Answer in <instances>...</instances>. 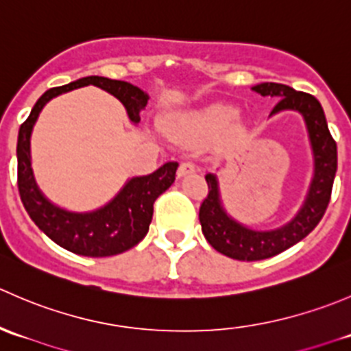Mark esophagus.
Wrapping results in <instances>:
<instances>
[{"mask_svg":"<svg viewBox=\"0 0 351 351\" xmlns=\"http://www.w3.org/2000/svg\"><path fill=\"white\" fill-rule=\"evenodd\" d=\"M197 171V166L193 165L192 161H183L178 168V176H186L192 175V173Z\"/></svg>","mask_w":351,"mask_h":351,"instance_id":"esophagus-1","label":"esophagus"}]
</instances>
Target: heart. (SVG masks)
I'll use <instances>...</instances> for the list:
<instances>
[{
  "instance_id": "obj_1",
  "label": "heart",
  "mask_w": 351,
  "mask_h": 351,
  "mask_svg": "<svg viewBox=\"0 0 351 351\" xmlns=\"http://www.w3.org/2000/svg\"><path fill=\"white\" fill-rule=\"evenodd\" d=\"M236 110L229 105H212L190 117L185 123L186 137L198 143H207L228 132L236 136L241 132V127L234 122Z\"/></svg>"
}]
</instances>
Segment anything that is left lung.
<instances>
[{"instance_id": "obj_1", "label": "left lung", "mask_w": 351, "mask_h": 351, "mask_svg": "<svg viewBox=\"0 0 351 351\" xmlns=\"http://www.w3.org/2000/svg\"><path fill=\"white\" fill-rule=\"evenodd\" d=\"M253 91L260 93L261 97L278 98V104L271 110V115L282 110H293L304 117L311 147H313L314 176L304 205L292 221L271 231H256L239 224L224 210L217 176L212 173L205 175L208 193L202 202L198 212L202 232L215 251L239 261L271 258L306 238L319 224L326 212L336 168H338L336 143L329 134L323 107L313 95L295 91L293 88L280 83L256 84L253 86Z\"/></svg>"}]
</instances>
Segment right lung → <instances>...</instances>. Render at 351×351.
<instances>
[{"label":"right lung","mask_w":351,"mask_h":351,"mask_svg":"<svg viewBox=\"0 0 351 351\" xmlns=\"http://www.w3.org/2000/svg\"><path fill=\"white\" fill-rule=\"evenodd\" d=\"M101 88L122 101L127 115L137 123L139 112L147 105V97L141 88L127 81L108 80L104 76H86L64 86L45 91L32 108L30 115L20 125L16 159H19V192L25 210L40 231H44L56 244L71 253L91 258H104L120 254L143 241L153 221V205L156 198L175 182L178 162H165L159 169L146 176L130 178L123 189L107 205L93 212H69L58 207L44 197L35 183L30 161V136L40 110L47 101L61 93L76 88Z\"/></svg>","instance_id":"right-lung-1"}]
</instances>
